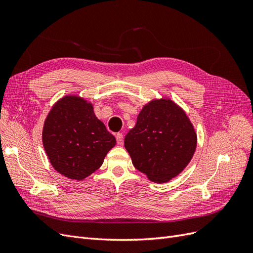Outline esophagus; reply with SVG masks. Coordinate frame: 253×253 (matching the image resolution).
Instances as JSON below:
<instances>
[{
    "label": "esophagus",
    "instance_id": "34e87169",
    "mask_svg": "<svg viewBox=\"0 0 253 253\" xmlns=\"http://www.w3.org/2000/svg\"><path fill=\"white\" fill-rule=\"evenodd\" d=\"M116 139H117L118 144L124 143V135H122V133H117L116 134Z\"/></svg>",
    "mask_w": 253,
    "mask_h": 253
}]
</instances>
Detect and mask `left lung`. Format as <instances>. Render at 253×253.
<instances>
[{"instance_id":"left-lung-1","label":"left lung","mask_w":253,"mask_h":253,"mask_svg":"<svg viewBox=\"0 0 253 253\" xmlns=\"http://www.w3.org/2000/svg\"><path fill=\"white\" fill-rule=\"evenodd\" d=\"M196 144L192 122L169 98L153 99L145 104L125 138L134 167L157 183L181 173L192 159Z\"/></svg>"}]
</instances>
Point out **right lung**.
Wrapping results in <instances>:
<instances>
[{
	"mask_svg": "<svg viewBox=\"0 0 253 253\" xmlns=\"http://www.w3.org/2000/svg\"><path fill=\"white\" fill-rule=\"evenodd\" d=\"M42 141L53 169L75 180L98 170L116 144V138L96 117L93 104L76 95L53 104L44 121Z\"/></svg>",
	"mask_w": 253,
	"mask_h": 253,
	"instance_id": "right-lung-1",
	"label": "right lung"
}]
</instances>
